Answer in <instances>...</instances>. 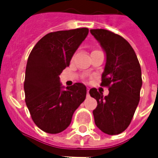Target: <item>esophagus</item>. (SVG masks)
<instances>
[{"label":"esophagus","instance_id":"1","mask_svg":"<svg viewBox=\"0 0 158 158\" xmlns=\"http://www.w3.org/2000/svg\"><path fill=\"white\" fill-rule=\"evenodd\" d=\"M89 88H88V89H87V96H89Z\"/></svg>","mask_w":158,"mask_h":158}]
</instances>
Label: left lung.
<instances>
[{
	"instance_id": "8db88e82",
	"label": "left lung",
	"mask_w": 158,
	"mask_h": 158,
	"mask_svg": "<svg viewBox=\"0 0 158 158\" xmlns=\"http://www.w3.org/2000/svg\"><path fill=\"white\" fill-rule=\"evenodd\" d=\"M90 33L106 52L101 85L109 90L103 96L96 88L89 89L97 102L93 111L95 123L103 133L115 135L129 127L139 104L141 69L134 49L122 36L102 29H90Z\"/></svg>"
}]
</instances>
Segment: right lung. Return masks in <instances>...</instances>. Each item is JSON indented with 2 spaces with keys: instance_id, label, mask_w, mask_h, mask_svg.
Wrapping results in <instances>:
<instances>
[{
  "instance_id": "obj_1",
  "label": "right lung",
  "mask_w": 158,
  "mask_h": 158,
  "mask_svg": "<svg viewBox=\"0 0 158 158\" xmlns=\"http://www.w3.org/2000/svg\"><path fill=\"white\" fill-rule=\"evenodd\" d=\"M88 33L87 28L49 33L29 54L23 85L25 102L34 123L45 133L65 130L85 99V85L75 83L62 90L59 75Z\"/></svg>"
}]
</instances>
